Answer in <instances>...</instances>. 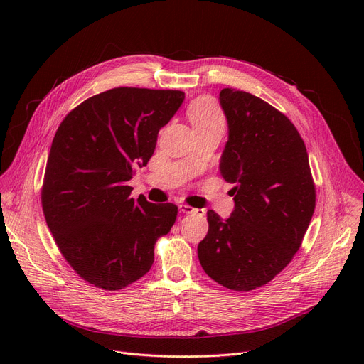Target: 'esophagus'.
Here are the masks:
<instances>
[{"label":"esophagus","mask_w":364,"mask_h":364,"mask_svg":"<svg viewBox=\"0 0 364 364\" xmlns=\"http://www.w3.org/2000/svg\"><path fill=\"white\" fill-rule=\"evenodd\" d=\"M180 211L184 213V214H192V215H196V214L198 215H203L205 214L203 209H198V208H193V206L186 205V203L180 205Z\"/></svg>","instance_id":"obj_1"}]
</instances>
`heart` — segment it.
<instances>
[{"label":"heart","mask_w":364,"mask_h":364,"mask_svg":"<svg viewBox=\"0 0 364 364\" xmlns=\"http://www.w3.org/2000/svg\"><path fill=\"white\" fill-rule=\"evenodd\" d=\"M188 118L193 128H205L217 124H224L217 105L209 99H199L188 110Z\"/></svg>","instance_id":"b5f03b06"}]
</instances>
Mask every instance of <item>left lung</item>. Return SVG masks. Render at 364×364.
Segmentation results:
<instances>
[{
  "label": "left lung",
  "mask_w": 364,
  "mask_h": 364,
  "mask_svg": "<svg viewBox=\"0 0 364 364\" xmlns=\"http://www.w3.org/2000/svg\"><path fill=\"white\" fill-rule=\"evenodd\" d=\"M220 103L228 141L220 171L235 211L208 215L198 246L205 273L227 289L247 292L273 280L298 252L316 208V186L298 129L276 107L246 91L224 88Z\"/></svg>",
  "instance_id": "obj_1"
}]
</instances>
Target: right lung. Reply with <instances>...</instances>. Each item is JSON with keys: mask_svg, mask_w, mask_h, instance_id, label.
Returning <instances> with one entry per match:
<instances>
[{"mask_svg": "<svg viewBox=\"0 0 364 364\" xmlns=\"http://www.w3.org/2000/svg\"><path fill=\"white\" fill-rule=\"evenodd\" d=\"M184 100L178 90L118 87L84 100L55 131L41 187L47 225L82 280L119 291L143 277L155 243L177 220L174 203L129 198L159 129Z\"/></svg>", "mask_w": 364, "mask_h": 364, "instance_id": "obj_1", "label": "right lung"}]
</instances>
